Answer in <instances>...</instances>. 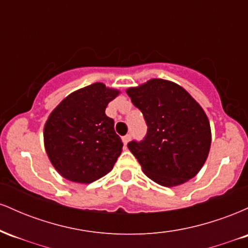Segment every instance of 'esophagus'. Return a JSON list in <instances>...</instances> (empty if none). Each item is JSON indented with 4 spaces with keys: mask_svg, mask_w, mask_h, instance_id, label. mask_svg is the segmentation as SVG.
Wrapping results in <instances>:
<instances>
[{
    "mask_svg": "<svg viewBox=\"0 0 248 248\" xmlns=\"http://www.w3.org/2000/svg\"><path fill=\"white\" fill-rule=\"evenodd\" d=\"M130 138H132V135H130V134H127V135H124V138H122V142H124V146H127L128 142L130 141Z\"/></svg>",
    "mask_w": 248,
    "mask_h": 248,
    "instance_id": "34e87169",
    "label": "esophagus"
}]
</instances>
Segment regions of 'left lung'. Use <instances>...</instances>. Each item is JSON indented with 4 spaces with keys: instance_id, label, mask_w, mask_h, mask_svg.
<instances>
[{
    "instance_id": "left-lung-1",
    "label": "left lung",
    "mask_w": 248,
    "mask_h": 248,
    "mask_svg": "<svg viewBox=\"0 0 248 248\" xmlns=\"http://www.w3.org/2000/svg\"><path fill=\"white\" fill-rule=\"evenodd\" d=\"M144 116L148 130L128 148L152 181L176 186L197 175L211 146L209 119L199 104L179 85L152 79L127 90Z\"/></svg>"
}]
</instances>
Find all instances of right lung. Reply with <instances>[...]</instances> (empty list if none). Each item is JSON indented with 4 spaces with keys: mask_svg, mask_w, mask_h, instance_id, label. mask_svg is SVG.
Masks as SVG:
<instances>
[{
    "mask_svg": "<svg viewBox=\"0 0 248 248\" xmlns=\"http://www.w3.org/2000/svg\"><path fill=\"white\" fill-rule=\"evenodd\" d=\"M119 93L95 82L71 93L52 110L44 126L45 150L64 178L88 184L113 169L124 143L105 109Z\"/></svg>",
    "mask_w": 248,
    "mask_h": 248,
    "instance_id": "add662e5",
    "label": "right lung"
}]
</instances>
